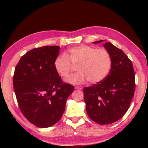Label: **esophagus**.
Returning a JSON list of instances; mask_svg holds the SVG:
<instances>
[{"label":"esophagus","mask_w":148,"mask_h":148,"mask_svg":"<svg viewBox=\"0 0 148 148\" xmlns=\"http://www.w3.org/2000/svg\"><path fill=\"white\" fill-rule=\"evenodd\" d=\"M75 88L76 89H79V90H82V89H83V87L82 86H75Z\"/></svg>","instance_id":"obj_1"}]
</instances>
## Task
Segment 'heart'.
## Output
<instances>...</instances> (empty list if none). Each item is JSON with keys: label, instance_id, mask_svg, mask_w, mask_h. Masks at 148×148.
I'll return each mask as SVG.
<instances>
[{"label": "heart", "instance_id": "1", "mask_svg": "<svg viewBox=\"0 0 148 148\" xmlns=\"http://www.w3.org/2000/svg\"><path fill=\"white\" fill-rule=\"evenodd\" d=\"M54 68L63 78H66L78 65L79 72L71 76L66 81L71 84H82L88 81L97 83L104 80L109 73L112 59L106 49H97L81 45L70 49L69 55L58 56L54 60Z\"/></svg>", "mask_w": 148, "mask_h": 148}]
</instances>
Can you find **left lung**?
<instances>
[{
  "label": "left lung",
  "instance_id": "obj_1",
  "mask_svg": "<svg viewBox=\"0 0 148 148\" xmlns=\"http://www.w3.org/2000/svg\"><path fill=\"white\" fill-rule=\"evenodd\" d=\"M103 46L111 56L109 73L102 82L85 87L83 92L89 117L107 125L122 118L129 109L135 92V75L131 60L121 49L110 42Z\"/></svg>",
  "mask_w": 148,
  "mask_h": 148
}]
</instances>
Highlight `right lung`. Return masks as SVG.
Segmentation results:
<instances>
[{
    "instance_id": "obj_1",
    "label": "right lung",
    "mask_w": 148,
    "mask_h": 148,
    "mask_svg": "<svg viewBox=\"0 0 148 148\" xmlns=\"http://www.w3.org/2000/svg\"><path fill=\"white\" fill-rule=\"evenodd\" d=\"M59 51L58 46L33 49L15 69L13 83L18 104L25 117L39 128L59 122L73 91V85L62 81L54 68Z\"/></svg>"
}]
</instances>
